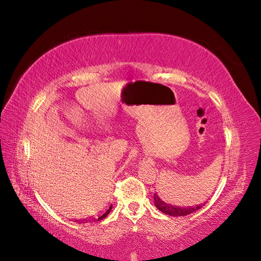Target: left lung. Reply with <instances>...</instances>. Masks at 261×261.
I'll use <instances>...</instances> for the list:
<instances>
[{"instance_id": "left-lung-1", "label": "left lung", "mask_w": 261, "mask_h": 261, "mask_svg": "<svg viewBox=\"0 0 261 261\" xmlns=\"http://www.w3.org/2000/svg\"><path fill=\"white\" fill-rule=\"evenodd\" d=\"M153 202L156 207L167 215L170 216H185L190 215L194 212H196L197 210L202 207V205H198V206H180V205H174L169 202L166 201L162 196L158 195V194H153Z\"/></svg>"}]
</instances>
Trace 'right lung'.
Masks as SVG:
<instances>
[{
  "instance_id": "1",
  "label": "right lung",
  "mask_w": 261,
  "mask_h": 261,
  "mask_svg": "<svg viewBox=\"0 0 261 261\" xmlns=\"http://www.w3.org/2000/svg\"><path fill=\"white\" fill-rule=\"evenodd\" d=\"M111 210H112V204H111V206H110L108 210H105L102 214L97 215L96 218H92L91 220H88V221H90V222H92V221H99V220H102V219H104V218H107V215L111 212ZM86 221H87V220H86Z\"/></svg>"
}]
</instances>
